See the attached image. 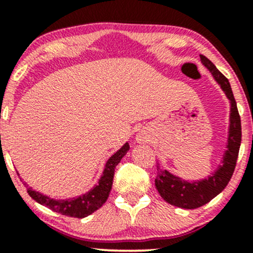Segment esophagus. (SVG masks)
Here are the masks:
<instances>
[{
    "label": "esophagus",
    "instance_id": "1",
    "mask_svg": "<svg viewBox=\"0 0 253 253\" xmlns=\"http://www.w3.org/2000/svg\"><path fill=\"white\" fill-rule=\"evenodd\" d=\"M146 139H147V138H145V136H144L143 134L136 136V140L140 141V143H145V141H146Z\"/></svg>",
    "mask_w": 253,
    "mask_h": 253
}]
</instances>
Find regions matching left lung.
I'll return each mask as SVG.
<instances>
[{"label":"left lung","mask_w":253,"mask_h":253,"mask_svg":"<svg viewBox=\"0 0 253 253\" xmlns=\"http://www.w3.org/2000/svg\"><path fill=\"white\" fill-rule=\"evenodd\" d=\"M200 58H201V63L210 70L215 82L225 92L231 104L227 144H226V150L220 164L213 172H211L207 178L185 181L157 164L158 176H157L155 184L159 195L163 197L164 201L183 210H195V208L201 207L225 189L233 175L238 152H239L240 143H242V124H240L237 102L234 100L228 80L217 70L216 66L208 58L202 54Z\"/></svg>","instance_id":"8db88e82"}]
</instances>
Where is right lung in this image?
<instances>
[{
	"instance_id": "1",
	"label": "right lung",
	"mask_w": 253,
	"mask_h": 253,
	"mask_svg": "<svg viewBox=\"0 0 253 253\" xmlns=\"http://www.w3.org/2000/svg\"><path fill=\"white\" fill-rule=\"evenodd\" d=\"M129 145L128 143H125L120 150H118L114 155L109 157L107 161L102 176L98 179L97 184H95L89 191H86L83 195L70 197V199L65 200H57L48 197L47 195L39 193L28 187V184L24 182V184L27 188V193L34 201H37L40 205L45 206V207L50 208L56 213H60L63 215L78 217L82 219L94 213L98 208L102 207L103 203L108 199L110 189L113 185V178H114V171L117 165L120 163L123 157L128 152ZM22 179V178H21Z\"/></svg>"
}]
</instances>
